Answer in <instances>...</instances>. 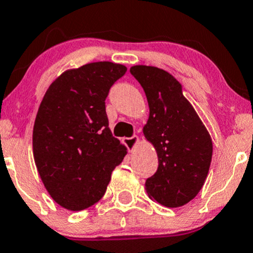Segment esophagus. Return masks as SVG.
Masks as SVG:
<instances>
[{
  "instance_id": "esophagus-1",
  "label": "esophagus",
  "mask_w": 253,
  "mask_h": 253,
  "mask_svg": "<svg viewBox=\"0 0 253 253\" xmlns=\"http://www.w3.org/2000/svg\"><path fill=\"white\" fill-rule=\"evenodd\" d=\"M137 141H139V137H137L136 135H134V136L131 137H124L123 139V144L126 146L127 150H132V148L136 146Z\"/></svg>"
}]
</instances>
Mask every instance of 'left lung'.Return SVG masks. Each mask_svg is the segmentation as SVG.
<instances>
[{
    "mask_svg": "<svg viewBox=\"0 0 253 253\" xmlns=\"http://www.w3.org/2000/svg\"><path fill=\"white\" fill-rule=\"evenodd\" d=\"M130 73L147 97L150 117L144 134L158 155L157 171L146 180V190L158 204L180 207L204 186L212 140L173 75L151 66H134Z\"/></svg>",
    "mask_w": 253,
    "mask_h": 253,
    "instance_id": "1",
    "label": "left lung"
}]
</instances>
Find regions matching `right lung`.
Segmentation results:
<instances>
[{"label":"right lung","mask_w":253,"mask_h":253,"mask_svg":"<svg viewBox=\"0 0 253 253\" xmlns=\"http://www.w3.org/2000/svg\"><path fill=\"white\" fill-rule=\"evenodd\" d=\"M126 67L95 62L67 70L42 98L33 131L36 168L52 199L69 211L100 201L126 146L108 127L106 97Z\"/></svg>","instance_id":"1"}]
</instances>
